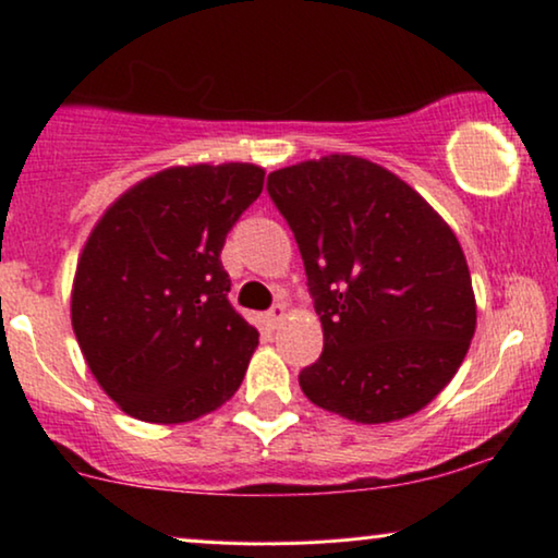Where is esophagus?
Masks as SVG:
<instances>
[{
    "label": "esophagus",
    "mask_w": 558,
    "mask_h": 558,
    "mask_svg": "<svg viewBox=\"0 0 558 558\" xmlns=\"http://www.w3.org/2000/svg\"><path fill=\"white\" fill-rule=\"evenodd\" d=\"M283 319H286V306H283V303H275L270 312L265 314V322H267V327H270V329H278L280 322H283Z\"/></svg>",
    "instance_id": "obj_1"
}]
</instances>
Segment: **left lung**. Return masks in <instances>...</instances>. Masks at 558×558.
<instances>
[{
  "mask_svg": "<svg viewBox=\"0 0 558 558\" xmlns=\"http://www.w3.org/2000/svg\"><path fill=\"white\" fill-rule=\"evenodd\" d=\"M306 267L324 350L301 371L308 401L361 425L425 409L461 368L476 329L453 229L417 190L352 154L267 178Z\"/></svg>",
  "mask_w": 558,
  "mask_h": 558,
  "instance_id": "left-lung-1",
  "label": "left lung"
}]
</instances>
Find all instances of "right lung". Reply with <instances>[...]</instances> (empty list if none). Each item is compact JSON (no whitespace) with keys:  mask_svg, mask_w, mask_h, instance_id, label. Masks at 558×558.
Listing matches in <instances>:
<instances>
[{"mask_svg":"<svg viewBox=\"0 0 558 558\" xmlns=\"http://www.w3.org/2000/svg\"><path fill=\"white\" fill-rule=\"evenodd\" d=\"M265 185L246 161L167 167L100 216L76 263L72 327L125 414L180 425L234 397L259 335L234 312L221 250Z\"/></svg>","mask_w":558,"mask_h":558,"instance_id":"obj_1","label":"right lung"}]
</instances>
